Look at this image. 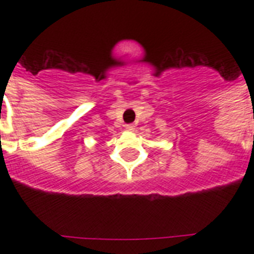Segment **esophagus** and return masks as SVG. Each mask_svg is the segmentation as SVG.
Here are the masks:
<instances>
[{
    "mask_svg": "<svg viewBox=\"0 0 254 254\" xmlns=\"http://www.w3.org/2000/svg\"><path fill=\"white\" fill-rule=\"evenodd\" d=\"M125 129H127V131H133L135 127H134V125H133V124H127V127H125Z\"/></svg>",
    "mask_w": 254,
    "mask_h": 254,
    "instance_id": "34e87169",
    "label": "esophagus"
}]
</instances>
